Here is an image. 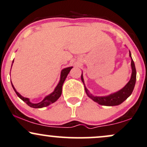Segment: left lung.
<instances>
[{
    "mask_svg": "<svg viewBox=\"0 0 147 147\" xmlns=\"http://www.w3.org/2000/svg\"><path fill=\"white\" fill-rule=\"evenodd\" d=\"M129 56L131 59V68H132V73H131V77L130 79L129 82L126 84V85L123 88L119 90L117 92H114V93L111 94V95L108 96H103V97H100V96H94L92 94L89 92V91L85 86V84H84V81L83 78V75L82 74L81 78H82V81L83 82L84 87H85V90L86 92L87 95L91 99L94 101V102L98 103L99 104L103 106H117L121 104L123 102L126 100L128 97L132 93L133 89H134L135 84H136V66H135L134 61H133L132 57H131V52L129 51Z\"/></svg>",
    "mask_w": 147,
    "mask_h": 147,
    "instance_id": "obj_1",
    "label": "left lung"
}]
</instances>
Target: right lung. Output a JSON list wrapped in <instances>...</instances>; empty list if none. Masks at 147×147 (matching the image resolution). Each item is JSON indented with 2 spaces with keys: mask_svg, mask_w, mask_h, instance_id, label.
I'll list each match as a JSON object with an SVG mask.
<instances>
[{
  "mask_svg": "<svg viewBox=\"0 0 147 147\" xmlns=\"http://www.w3.org/2000/svg\"><path fill=\"white\" fill-rule=\"evenodd\" d=\"M13 62H14V61H13ZM72 68V67H68V68H64L61 70V72L60 81L59 82V84H57L56 88H55V90H54L51 94H50V95L46 96V97H45L41 102L37 103V104H34V103L30 102L29 99L23 97V96L20 95L17 91L16 90V89H15V88L14 87V86H13V84L11 82V86H12L13 88H14L15 92H16V95H18V97H19L20 99H21L23 102L26 103V104L29 106H30V107L34 108V109H40V108L45 107V106H48L50 105V104H52V103L56 102L57 99L59 98L60 96L61 95L62 86H63L64 81L65 80V79H66L67 77V75H68V73L70 72V70H71Z\"/></svg>",
  "mask_w": 147,
  "mask_h": 147,
  "instance_id": "1",
  "label": "right lung"
}]
</instances>
